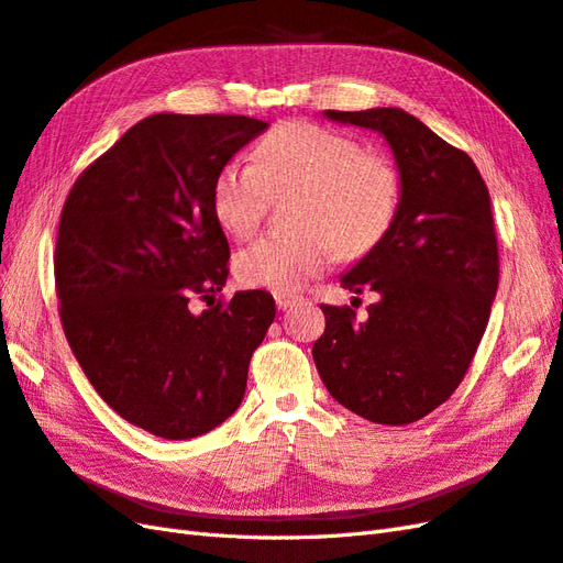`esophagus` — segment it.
I'll return each instance as SVG.
<instances>
[{"mask_svg": "<svg viewBox=\"0 0 563 563\" xmlns=\"http://www.w3.org/2000/svg\"><path fill=\"white\" fill-rule=\"evenodd\" d=\"M273 297H276V303H278L280 311L292 309V307H297V303L301 301V297H299V295H292V292H276Z\"/></svg>", "mask_w": 563, "mask_h": 563, "instance_id": "obj_1", "label": "esophagus"}]
</instances>
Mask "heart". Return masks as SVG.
<instances>
[{
  "instance_id": "1",
  "label": "heart",
  "mask_w": 563,
  "mask_h": 563,
  "mask_svg": "<svg viewBox=\"0 0 563 563\" xmlns=\"http://www.w3.org/2000/svg\"><path fill=\"white\" fill-rule=\"evenodd\" d=\"M292 190L285 207L290 227L266 231L233 260L247 287L290 292L328 268L334 252L356 260L391 229L400 174L394 159L363 151L361 141L330 126L283 122L256 143L252 163L233 157L212 181V212L233 238H247L271 192Z\"/></svg>"
}]
</instances>
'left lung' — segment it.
Instances as JSON below:
<instances>
[{
  "label": "left lung",
  "mask_w": 563,
  "mask_h": 563,
  "mask_svg": "<svg viewBox=\"0 0 563 563\" xmlns=\"http://www.w3.org/2000/svg\"><path fill=\"white\" fill-rule=\"evenodd\" d=\"M387 139L400 174L391 229L342 276L371 290L367 318L328 307L313 344L334 400L377 424H410L445 404L486 332L500 278L488 188L474 159L400 108L325 110Z\"/></svg>",
  "instance_id": "left-lung-1"
}]
</instances>
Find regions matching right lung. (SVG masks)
Wrapping results in <instances>:
<instances>
[{
	"label": "right lung",
	"instance_id": "add662e5",
	"mask_svg": "<svg viewBox=\"0 0 563 563\" xmlns=\"http://www.w3.org/2000/svg\"><path fill=\"white\" fill-rule=\"evenodd\" d=\"M266 126L157 112L93 159L63 205V332L106 404L159 439L202 437L238 410L276 318L264 290L214 303L231 256L212 212L214 174ZM192 298L208 309L192 314Z\"/></svg>",
	"mask_w": 563,
	"mask_h": 563
}]
</instances>
